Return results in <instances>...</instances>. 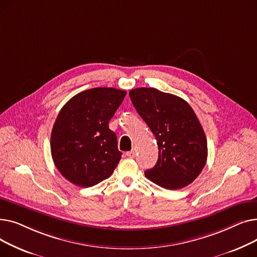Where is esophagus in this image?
<instances>
[{"label": "esophagus", "mask_w": 257, "mask_h": 257, "mask_svg": "<svg viewBox=\"0 0 257 257\" xmlns=\"http://www.w3.org/2000/svg\"><path fill=\"white\" fill-rule=\"evenodd\" d=\"M126 155H127L129 158H134V157H136V150H132V151L127 152Z\"/></svg>", "instance_id": "obj_1"}]
</instances>
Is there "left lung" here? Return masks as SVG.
<instances>
[{
    "label": "left lung",
    "instance_id": "obj_1",
    "mask_svg": "<svg viewBox=\"0 0 257 257\" xmlns=\"http://www.w3.org/2000/svg\"><path fill=\"white\" fill-rule=\"evenodd\" d=\"M133 106L155 136L158 160L146 177L167 190L192 183L207 159V141L193 108L175 94L153 87L129 91Z\"/></svg>",
    "mask_w": 257,
    "mask_h": 257
}]
</instances>
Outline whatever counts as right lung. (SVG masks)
Wrapping results in <instances>:
<instances>
[{"mask_svg": "<svg viewBox=\"0 0 257 257\" xmlns=\"http://www.w3.org/2000/svg\"><path fill=\"white\" fill-rule=\"evenodd\" d=\"M125 96V90L112 87L90 88L61 108L51 133V153L65 179L90 187L110 177L121 152L108 124Z\"/></svg>", "mask_w": 257, "mask_h": 257, "instance_id": "right-lung-1", "label": "right lung"}]
</instances>
